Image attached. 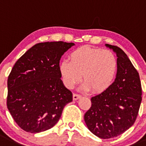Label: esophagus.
Masks as SVG:
<instances>
[{"label": "esophagus", "instance_id": "esophagus-1", "mask_svg": "<svg viewBox=\"0 0 146 146\" xmlns=\"http://www.w3.org/2000/svg\"><path fill=\"white\" fill-rule=\"evenodd\" d=\"M81 95L77 94H73V100H77V99H80V98H81Z\"/></svg>", "mask_w": 146, "mask_h": 146}]
</instances>
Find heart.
<instances>
[{
    "label": "heart",
    "mask_w": 146,
    "mask_h": 146,
    "mask_svg": "<svg viewBox=\"0 0 146 146\" xmlns=\"http://www.w3.org/2000/svg\"><path fill=\"white\" fill-rule=\"evenodd\" d=\"M68 58L69 61L59 65L62 81L68 88L77 85L82 75L84 90L102 93L111 85L116 76L117 59L110 50L81 47L73 50Z\"/></svg>",
    "instance_id": "obj_1"
}]
</instances>
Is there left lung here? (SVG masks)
<instances>
[{
  "mask_svg": "<svg viewBox=\"0 0 146 146\" xmlns=\"http://www.w3.org/2000/svg\"><path fill=\"white\" fill-rule=\"evenodd\" d=\"M105 45L117 57L116 78L106 91L91 99L92 107L85 113L84 120L93 134L109 139L125 133L135 122L142 88L138 72L125 52L117 46Z\"/></svg>",
  "mask_w": 146,
  "mask_h": 146,
  "instance_id": "8db88e82",
  "label": "left lung"
}]
</instances>
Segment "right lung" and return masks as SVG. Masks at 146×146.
I'll use <instances>...</instances> for the list:
<instances>
[{"label":"right lung","instance_id":"right-lung-1","mask_svg":"<svg viewBox=\"0 0 146 146\" xmlns=\"http://www.w3.org/2000/svg\"><path fill=\"white\" fill-rule=\"evenodd\" d=\"M74 43H38L16 61L8 78L7 107L24 131L37 133L52 128L73 94L64 86L60 60Z\"/></svg>","mask_w":146,"mask_h":146}]
</instances>
